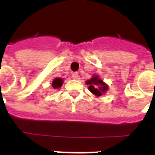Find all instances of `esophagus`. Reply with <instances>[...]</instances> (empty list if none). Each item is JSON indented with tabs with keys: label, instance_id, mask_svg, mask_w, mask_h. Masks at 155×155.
<instances>
[{
	"label": "esophagus",
	"instance_id": "1",
	"mask_svg": "<svg viewBox=\"0 0 155 155\" xmlns=\"http://www.w3.org/2000/svg\"><path fill=\"white\" fill-rule=\"evenodd\" d=\"M72 77H73V79H78V73L77 72H74L73 74H72Z\"/></svg>",
	"mask_w": 155,
	"mask_h": 155
}]
</instances>
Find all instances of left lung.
<instances>
[{
	"mask_svg": "<svg viewBox=\"0 0 155 155\" xmlns=\"http://www.w3.org/2000/svg\"><path fill=\"white\" fill-rule=\"evenodd\" d=\"M86 84L89 85V90L96 96H102L108 90V86L104 83L97 76H93L89 81H86Z\"/></svg>",
	"mask_w": 155,
	"mask_h": 155,
	"instance_id": "obj_1",
	"label": "left lung"
}]
</instances>
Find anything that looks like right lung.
Returning <instances> with one entry per match:
<instances>
[{
	"label": "right lung",
	"mask_w": 155,
	"mask_h": 155,
	"mask_svg": "<svg viewBox=\"0 0 155 155\" xmlns=\"http://www.w3.org/2000/svg\"><path fill=\"white\" fill-rule=\"evenodd\" d=\"M63 79H61V78H56L55 80L52 81V87L53 88H59L61 87V86L63 85Z\"/></svg>",
	"instance_id": "right-lung-1"
}]
</instances>
